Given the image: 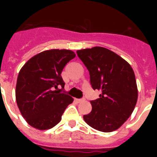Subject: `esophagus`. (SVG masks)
I'll use <instances>...</instances> for the list:
<instances>
[{"instance_id": "34e87169", "label": "esophagus", "mask_w": 157, "mask_h": 157, "mask_svg": "<svg viewBox=\"0 0 157 157\" xmlns=\"http://www.w3.org/2000/svg\"><path fill=\"white\" fill-rule=\"evenodd\" d=\"M75 100H76V103H82V102L85 101V98H76Z\"/></svg>"}]
</instances>
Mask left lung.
Returning <instances> with one entry per match:
<instances>
[{
    "label": "left lung",
    "mask_w": 157,
    "mask_h": 157,
    "mask_svg": "<svg viewBox=\"0 0 157 157\" xmlns=\"http://www.w3.org/2000/svg\"><path fill=\"white\" fill-rule=\"evenodd\" d=\"M90 71L94 90L99 98L90 101L92 111L84 115L90 127L102 132L119 129L134 111L138 88L134 70L124 59L106 48L96 46L76 51Z\"/></svg>",
    "instance_id": "left-lung-1"
}]
</instances>
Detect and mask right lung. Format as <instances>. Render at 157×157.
I'll list each match as a JSON object with an SVG mask.
<instances>
[{
    "instance_id": "add662e5",
    "label": "right lung",
    "mask_w": 157,
    "mask_h": 157,
    "mask_svg": "<svg viewBox=\"0 0 157 157\" xmlns=\"http://www.w3.org/2000/svg\"><path fill=\"white\" fill-rule=\"evenodd\" d=\"M76 57L69 50H49L31 58L20 69L16 84V102L26 121L33 128L45 130L55 126L73 102L71 96L60 93L64 88L63 69Z\"/></svg>"
}]
</instances>
